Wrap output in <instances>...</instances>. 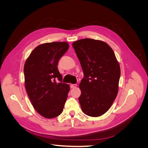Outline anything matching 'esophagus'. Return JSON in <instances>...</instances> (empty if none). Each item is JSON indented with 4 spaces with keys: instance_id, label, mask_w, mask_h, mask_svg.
<instances>
[{
    "instance_id": "34e87169",
    "label": "esophagus",
    "mask_w": 148,
    "mask_h": 148,
    "mask_svg": "<svg viewBox=\"0 0 148 148\" xmlns=\"http://www.w3.org/2000/svg\"><path fill=\"white\" fill-rule=\"evenodd\" d=\"M77 86V84H71V88H75Z\"/></svg>"
}]
</instances>
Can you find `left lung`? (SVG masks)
Masks as SVG:
<instances>
[{
	"mask_svg": "<svg viewBox=\"0 0 148 148\" xmlns=\"http://www.w3.org/2000/svg\"><path fill=\"white\" fill-rule=\"evenodd\" d=\"M83 71L79 84L82 111L99 117L108 110L117 97L120 68L115 53L104 41L82 39L72 44Z\"/></svg>",
	"mask_w": 148,
	"mask_h": 148,
	"instance_id": "obj_1",
	"label": "left lung"
}]
</instances>
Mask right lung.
<instances>
[{
    "instance_id": "right-lung-1",
    "label": "right lung",
    "mask_w": 148,
    "mask_h": 148,
    "mask_svg": "<svg viewBox=\"0 0 148 148\" xmlns=\"http://www.w3.org/2000/svg\"><path fill=\"white\" fill-rule=\"evenodd\" d=\"M69 48L66 42L40 44L30 53L24 66L25 85L34 109L47 119L62 112L70 86L62 83L58 62ZM56 79L61 82L57 84Z\"/></svg>"
}]
</instances>
